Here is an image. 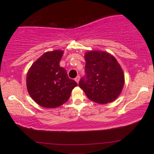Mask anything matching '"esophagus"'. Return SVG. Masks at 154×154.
<instances>
[{
	"label": "esophagus",
	"instance_id": "34e87169",
	"mask_svg": "<svg viewBox=\"0 0 154 154\" xmlns=\"http://www.w3.org/2000/svg\"><path fill=\"white\" fill-rule=\"evenodd\" d=\"M75 81H76L78 83H79V82L80 81V76H79V75H77L76 78H75Z\"/></svg>",
	"mask_w": 154,
	"mask_h": 154
}]
</instances>
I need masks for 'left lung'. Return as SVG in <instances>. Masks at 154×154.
Returning a JSON list of instances; mask_svg holds the SVG:
<instances>
[{"instance_id": "left-lung-1", "label": "left lung", "mask_w": 154, "mask_h": 154, "mask_svg": "<svg viewBox=\"0 0 154 154\" xmlns=\"http://www.w3.org/2000/svg\"><path fill=\"white\" fill-rule=\"evenodd\" d=\"M85 75L79 87L90 100L99 104L113 102L123 90L125 76L113 55L109 52L91 50L85 54Z\"/></svg>"}]
</instances>
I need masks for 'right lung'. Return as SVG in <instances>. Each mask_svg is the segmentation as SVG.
<instances>
[{"mask_svg": "<svg viewBox=\"0 0 154 154\" xmlns=\"http://www.w3.org/2000/svg\"><path fill=\"white\" fill-rule=\"evenodd\" d=\"M64 51L56 50L40 57L29 69L26 88L29 95L40 106L56 108L69 100L78 85L60 66Z\"/></svg>", "mask_w": 154, "mask_h": 154, "instance_id": "right-lung-1", "label": "right lung"}]
</instances>
